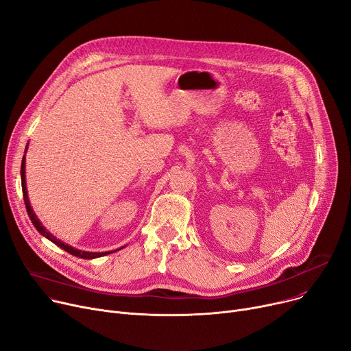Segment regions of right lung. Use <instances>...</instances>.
<instances>
[{"label":"right lung","instance_id":"1","mask_svg":"<svg viewBox=\"0 0 351 351\" xmlns=\"http://www.w3.org/2000/svg\"><path fill=\"white\" fill-rule=\"evenodd\" d=\"M27 150H28V144H27V147H25V153H27ZM21 182H23V194H24V201H25L27 213H28V215H29V218H31L34 226L36 228V231H38L40 235H44L47 239H49L51 242H53L55 245H58L59 248L66 251L68 254H71V255H73V256H77V258H82V259H95V258L105 256V255H109V254L113 252V251H108V252H88V251L76 250V248H73V246H71V245H68V243H65V242H62L60 239H58L55 235H52V234L45 228V226L43 225V222H40V221L38 219L36 214L34 213V210H32V207H31L29 198H28L27 181H25V154H24V157H23V162H21ZM121 248H123V246H121ZM121 248H120V250H121ZM117 251H119V250H117ZM114 252H116V251H114Z\"/></svg>","mask_w":351,"mask_h":351}]
</instances>
